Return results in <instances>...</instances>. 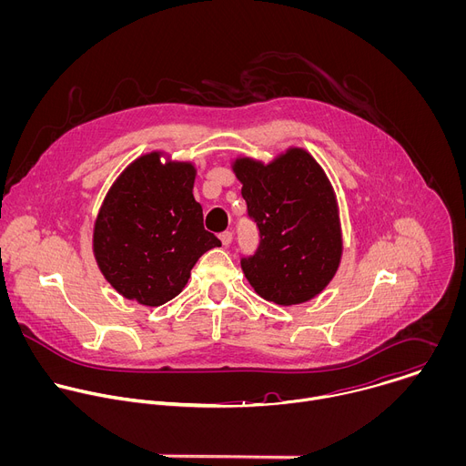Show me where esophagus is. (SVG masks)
<instances>
[{"mask_svg":"<svg viewBox=\"0 0 466 466\" xmlns=\"http://www.w3.org/2000/svg\"><path fill=\"white\" fill-rule=\"evenodd\" d=\"M219 239H221V243H223L225 247H228V245L232 243V232H228V230H227V232H221V234H219Z\"/></svg>","mask_w":466,"mask_h":466,"instance_id":"34e87169","label":"esophagus"}]
</instances>
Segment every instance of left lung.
<instances>
[{
	"instance_id": "left-lung-1",
	"label": "left lung",
	"mask_w": 466,
	"mask_h": 466,
	"mask_svg": "<svg viewBox=\"0 0 466 466\" xmlns=\"http://www.w3.org/2000/svg\"><path fill=\"white\" fill-rule=\"evenodd\" d=\"M243 184L259 247L241 259L252 289L279 306L315 299L336 277L343 256L338 197L320 164L302 147H289L269 164L232 160Z\"/></svg>"
}]
</instances>
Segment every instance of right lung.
<instances>
[{
  "label": "right lung",
  "mask_w": 466,
  "mask_h": 466,
  "mask_svg": "<svg viewBox=\"0 0 466 466\" xmlns=\"http://www.w3.org/2000/svg\"><path fill=\"white\" fill-rule=\"evenodd\" d=\"M193 162L153 151L130 162L106 191L92 248L101 275L121 297L162 306L184 289L197 259L221 247L203 227Z\"/></svg>",
  "instance_id": "obj_1"
}]
</instances>
